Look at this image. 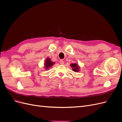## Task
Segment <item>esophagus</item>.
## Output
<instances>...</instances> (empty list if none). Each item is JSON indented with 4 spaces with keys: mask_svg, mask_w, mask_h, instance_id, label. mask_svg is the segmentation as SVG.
<instances>
[{
    "mask_svg": "<svg viewBox=\"0 0 122 122\" xmlns=\"http://www.w3.org/2000/svg\"><path fill=\"white\" fill-rule=\"evenodd\" d=\"M60 64H61V65H63L64 64V61H62V60H60Z\"/></svg>",
    "mask_w": 122,
    "mask_h": 122,
    "instance_id": "obj_1",
    "label": "esophagus"
}]
</instances>
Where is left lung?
Here are the masks:
<instances>
[{
	"instance_id": "obj_1",
	"label": "left lung",
	"mask_w": 122,
	"mask_h": 122,
	"mask_svg": "<svg viewBox=\"0 0 122 122\" xmlns=\"http://www.w3.org/2000/svg\"><path fill=\"white\" fill-rule=\"evenodd\" d=\"M70 66L72 68V70L73 71L75 72H78L80 70V66L76 63L75 64H71L70 65Z\"/></svg>"
}]
</instances>
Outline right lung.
<instances>
[{
    "label": "right lung",
    "instance_id": "add662e5",
    "mask_svg": "<svg viewBox=\"0 0 122 122\" xmlns=\"http://www.w3.org/2000/svg\"><path fill=\"white\" fill-rule=\"evenodd\" d=\"M55 64V62L51 61V59L47 57L45 61L44 62V68L45 70H48L50 68H51L52 66H53Z\"/></svg>",
    "mask_w": 122,
    "mask_h": 122
}]
</instances>
